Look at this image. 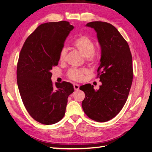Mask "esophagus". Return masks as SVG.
Instances as JSON below:
<instances>
[{
  "label": "esophagus",
  "instance_id": "34e87169",
  "mask_svg": "<svg viewBox=\"0 0 152 152\" xmlns=\"http://www.w3.org/2000/svg\"><path fill=\"white\" fill-rule=\"evenodd\" d=\"M73 87H74L75 91H78L79 89V85L77 84H73Z\"/></svg>",
  "mask_w": 152,
  "mask_h": 152
}]
</instances>
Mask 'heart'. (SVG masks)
I'll use <instances>...</instances> for the list:
<instances>
[{
	"label": "heart",
	"mask_w": 152,
	"mask_h": 152,
	"mask_svg": "<svg viewBox=\"0 0 152 152\" xmlns=\"http://www.w3.org/2000/svg\"><path fill=\"white\" fill-rule=\"evenodd\" d=\"M73 47L83 55L86 60L91 64L97 63L99 60V55L96 53L94 49V43L89 37L86 35H81L73 40ZM67 50L65 48H63L59 54V61L61 63L65 62L66 60ZM86 73L84 70L78 69H71L68 72V77L71 80L79 81L83 78L84 73Z\"/></svg>",
	"instance_id": "heart-1"
}]
</instances>
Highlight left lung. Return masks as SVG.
<instances>
[{
  "instance_id": "8db88e82",
  "label": "left lung",
  "mask_w": 152,
  "mask_h": 152,
  "mask_svg": "<svg viewBox=\"0 0 152 152\" xmlns=\"http://www.w3.org/2000/svg\"><path fill=\"white\" fill-rule=\"evenodd\" d=\"M86 26L95 30L102 49L97 77L102 85L97 91L89 84L80 87L86 95L82 107L89 118L104 122L115 117L126 102L133 79L132 55L127 41L112 25L93 21Z\"/></svg>"
}]
</instances>
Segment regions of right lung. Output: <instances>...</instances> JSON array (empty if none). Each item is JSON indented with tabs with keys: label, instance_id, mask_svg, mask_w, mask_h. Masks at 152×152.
<instances>
[{
	"label": "right lung",
	"instance_id": "right-lung-1",
	"mask_svg": "<svg viewBox=\"0 0 152 152\" xmlns=\"http://www.w3.org/2000/svg\"><path fill=\"white\" fill-rule=\"evenodd\" d=\"M73 28L66 21L43 23L28 36L20 51L16 73L21 99L30 116L45 125L61 120L68 96L74 91L70 82L54 84L50 72Z\"/></svg>",
	"mask_w": 152,
	"mask_h": 152
}]
</instances>
